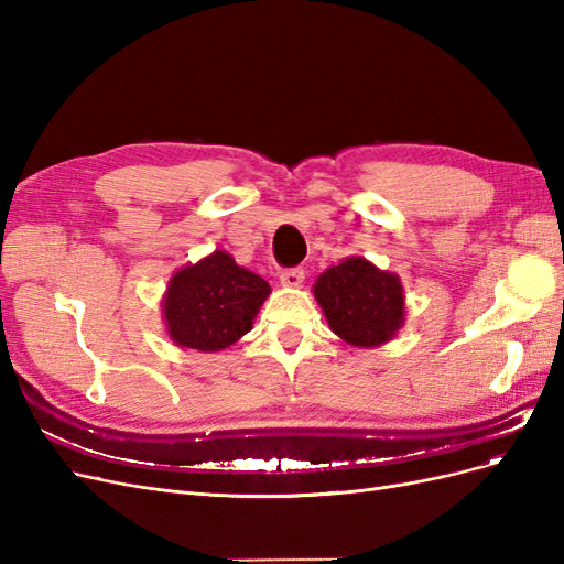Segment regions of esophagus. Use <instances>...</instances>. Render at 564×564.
I'll use <instances>...</instances> for the list:
<instances>
[{"mask_svg":"<svg viewBox=\"0 0 564 564\" xmlns=\"http://www.w3.org/2000/svg\"><path fill=\"white\" fill-rule=\"evenodd\" d=\"M303 280H305L303 268H284V270L280 272V282H282L284 286H301Z\"/></svg>","mask_w":564,"mask_h":564,"instance_id":"obj_1","label":"esophagus"}]
</instances>
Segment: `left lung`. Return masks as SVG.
Listing matches in <instances>:
<instances>
[{
    "label": "left lung",
    "mask_w": 564,
    "mask_h": 564,
    "mask_svg": "<svg viewBox=\"0 0 564 564\" xmlns=\"http://www.w3.org/2000/svg\"><path fill=\"white\" fill-rule=\"evenodd\" d=\"M315 299L332 332L360 348L386 344L404 317L400 280L365 259L324 270L315 282Z\"/></svg>",
    "instance_id": "obj_1"
}]
</instances>
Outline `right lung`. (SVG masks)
<instances>
[{
    "mask_svg": "<svg viewBox=\"0 0 564 564\" xmlns=\"http://www.w3.org/2000/svg\"><path fill=\"white\" fill-rule=\"evenodd\" d=\"M270 284L232 261L226 251H214L197 265L178 270L169 282L164 319L178 346L214 352L245 336Z\"/></svg>",
    "mask_w": 564,
    "mask_h": 564,
    "instance_id": "right-lung-1",
    "label": "right lung"
}]
</instances>
